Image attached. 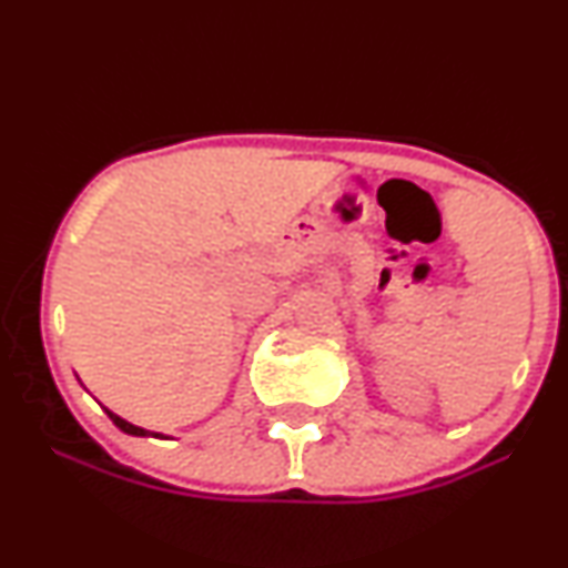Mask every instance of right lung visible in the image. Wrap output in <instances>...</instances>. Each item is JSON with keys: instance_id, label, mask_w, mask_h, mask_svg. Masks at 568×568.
I'll return each instance as SVG.
<instances>
[{"instance_id": "right-lung-1", "label": "right lung", "mask_w": 568, "mask_h": 568, "mask_svg": "<svg viewBox=\"0 0 568 568\" xmlns=\"http://www.w3.org/2000/svg\"><path fill=\"white\" fill-rule=\"evenodd\" d=\"M109 414V419L114 422L116 427L122 429V433H128V435H135V438H149V435H154V438H165V435L162 433H149V429H143V427H135V425H130V422H125L122 419V416H116L114 410H109V408H103Z\"/></svg>"}]
</instances>
